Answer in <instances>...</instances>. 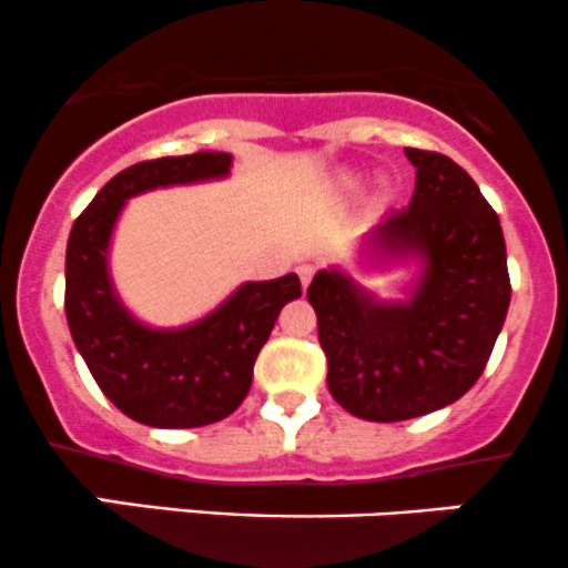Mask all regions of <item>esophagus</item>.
Listing matches in <instances>:
<instances>
[{"instance_id": "1", "label": "esophagus", "mask_w": 568, "mask_h": 568, "mask_svg": "<svg viewBox=\"0 0 568 568\" xmlns=\"http://www.w3.org/2000/svg\"><path fill=\"white\" fill-rule=\"evenodd\" d=\"M297 276H301V284L303 290L311 284V278H314V265H297Z\"/></svg>"}]
</instances>
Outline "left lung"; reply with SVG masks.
Instances as JSON below:
<instances>
[{
    "label": "left lung",
    "mask_w": 568,
    "mask_h": 568,
    "mask_svg": "<svg viewBox=\"0 0 568 568\" xmlns=\"http://www.w3.org/2000/svg\"><path fill=\"white\" fill-rule=\"evenodd\" d=\"M412 203L371 230V257L417 260L406 301H379L341 271L308 286L327 387L349 414L398 423L455 404L490 359L511 284L498 213L471 175L436 151L406 149Z\"/></svg>",
    "instance_id": "obj_1"
}]
</instances>
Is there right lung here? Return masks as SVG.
<instances>
[{
  "label": "right lung",
  "instance_id": "add662e5",
  "mask_svg": "<svg viewBox=\"0 0 568 568\" xmlns=\"http://www.w3.org/2000/svg\"><path fill=\"white\" fill-rule=\"evenodd\" d=\"M233 156L197 151L138 162L97 192L67 241L64 314L91 376L115 408L151 428H200L233 414L248 395L254 359L301 278L241 284L203 320L173 331L138 322L115 295L108 248L121 209L151 189L230 175Z\"/></svg>",
  "mask_w": 568,
  "mask_h": 568
}]
</instances>
